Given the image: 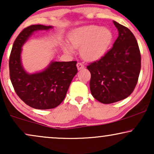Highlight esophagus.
I'll use <instances>...</instances> for the list:
<instances>
[{"mask_svg": "<svg viewBox=\"0 0 154 154\" xmlns=\"http://www.w3.org/2000/svg\"><path fill=\"white\" fill-rule=\"evenodd\" d=\"M77 69H78V70H80V69H82L85 68V65H82L81 63H77Z\"/></svg>", "mask_w": 154, "mask_h": 154, "instance_id": "obj_1", "label": "esophagus"}]
</instances>
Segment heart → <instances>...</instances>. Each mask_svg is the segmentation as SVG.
I'll use <instances>...</instances> for the list:
<instances>
[{
	"label": "heart",
	"instance_id": "obj_1",
	"mask_svg": "<svg viewBox=\"0 0 154 154\" xmlns=\"http://www.w3.org/2000/svg\"><path fill=\"white\" fill-rule=\"evenodd\" d=\"M69 43L74 48H79V53L84 60L94 61L106 54L113 40L109 29L96 25H89L73 29L67 35ZM64 51L72 53L73 48L63 43Z\"/></svg>",
	"mask_w": 154,
	"mask_h": 154
}]
</instances>
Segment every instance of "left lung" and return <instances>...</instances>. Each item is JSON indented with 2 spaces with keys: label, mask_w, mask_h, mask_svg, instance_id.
Segmentation results:
<instances>
[{
  "label": "left lung",
  "mask_w": 154,
  "mask_h": 154,
  "mask_svg": "<svg viewBox=\"0 0 154 154\" xmlns=\"http://www.w3.org/2000/svg\"><path fill=\"white\" fill-rule=\"evenodd\" d=\"M119 36L109 51L100 60L89 64L90 91L103 104L123 100L131 94L141 70V54L129 29L113 20Z\"/></svg>",
  "instance_id": "8db88e82"
}]
</instances>
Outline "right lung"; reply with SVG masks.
<instances>
[{"label":"right lung","mask_w":154,"mask_h":154,"mask_svg":"<svg viewBox=\"0 0 154 154\" xmlns=\"http://www.w3.org/2000/svg\"><path fill=\"white\" fill-rule=\"evenodd\" d=\"M52 28V25H42L25 28L15 39L10 56V77L15 92L25 104L37 109H53L61 104L77 72L76 61L52 60L44 69L34 73L28 72L23 67V45L34 32Z\"/></svg>","instance_id":"obj_1"}]
</instances>
